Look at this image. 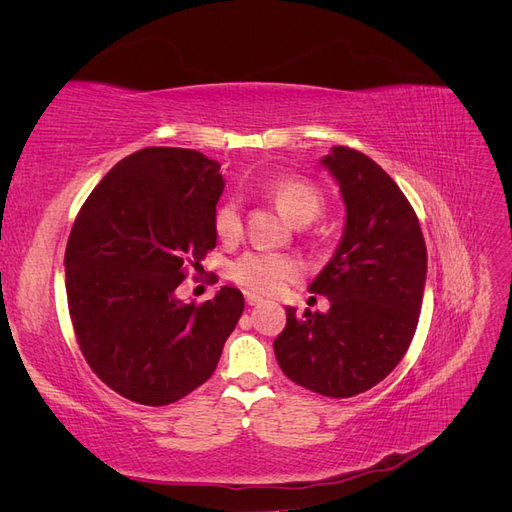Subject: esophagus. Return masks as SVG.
Segmentation results:
<instances>
[{
  "label": "esophagus",
  "mask_w": 512,
  "mask_h": 512,
  "mask_svg": "<svg viewBox=\"0 0 512 512\" xmlns=\"http://www.w3.org/2000/svg\"><path fill=\"white\" fill-rule=\"evenodd\" d=\"M245 303L247 305H262L265 303V299L258 297V294H254V292H245Z\"/></svg>",
  "instance_id": "1"
}]
</instances>
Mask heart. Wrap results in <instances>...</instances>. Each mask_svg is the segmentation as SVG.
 Masks as SVG:
<instances>
[{"label": "heart", "instance_id": "obj_1", "mask_svg": "<svg viewBox=\"0 0 512 512\" xmlns=\"http://www.w3.org/2000/svg\"><path fill=\"white\" fill-rule=\"evenodd\" d=\"M273 203L294 224H309L322 211V194L314 183L299 177L275 179L265 185ZM213 228L224 243H235L243 232V211L237 198H226L213 215ZM230 280L258 294H275L294 280L303 267L297 258L273 252H247L230 265Z\"/></svg>", "mask_w": 512, "mask_h": 512}]
</instances>
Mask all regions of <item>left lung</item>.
<instances>
[{"instance_id": "8db88e82", "label": "left lung", "mask_w": 512, "mask_h": 512, "mask_svg": "<svg viewBox=\"0 0 512 512\" xmlns=\"http://www.w3.org/2000/svg\"><path fill=\"white\" fill-rule=\"evenodd\" d=\"M322 164L339 183L346 228L309 292L329 312L286 309L273 342L284 374L324 397H354L404 359L421 314L427 247L399 185L365 153L333 147Z\"/></svg>"}]
</instances>
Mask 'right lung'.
<instances>
[{
  "mask_svg": "<svg viewBox=\"0 0 512 512\" xmlns=\"http://www.w3.org/2000/svg\"><path fill=\"white\" fill-rule=\"evenodd\" d=\"M220 164L181 147L117 162L87 196L66 245L76 342L94 374L143 406H168L207 382L243 314V294L211 301L175 290L215 247Z\"/></svg>",
  "mask_w": 512,
  "mask_h": 512,
  "instance_id": "obj_1",
  "label": "right lung"
}]
</instances>
